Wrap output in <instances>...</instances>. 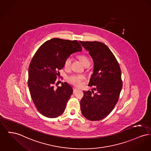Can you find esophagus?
Segmentation results:
<instances>
[{
	"mask_svg": "<svg viewBox=\"0 0 151 151\" xmlns=\"http://www.w3.org/2000/svg\"><path fill=\"white\" fill-rule=\"evenodd\" d=\"M78 90V89L76 88H73V93H75Z\"/></svg>",
	"mask_w": 151,
	"mask_h": 151,
	"instance_id": "obj_1",
	"label": "esophagus"
}]
</instances>
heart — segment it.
<instances>
[{
	"label": "heart",
	"instance_id": "b5f03b06",
	"mask_svg": "<svg viewBox=\"0 0 151 151\" xmlns=\"http://www.w3.org/2000/svg\"><path fill=\"white\" fill-rule=\"evenodd\" d=\"M79 58L80 60L81 63L84 65H88L90 64V60L85 55H80L79 56ZM71 62H72V58L71 57H68L67 58L64 62V67L65 68H69L71 67ZM85 79V76L83 75L80 74H75L72 76H70L68 78V80L73 85L76 86V87H79L81 85L82 81Z\"/></svg>",
	"mask_w": 151,
	"mask_h": 151
}]
</instances>
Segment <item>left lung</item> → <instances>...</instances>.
<instances>
[{"label":"left lung","mask_w":151,"mask_h":151,"mask_svg":"<svg viewBox=\"0 0 151 151\" xmlns=\"http://www.w3.org/2000/svg\"><path fill=\"white\" fill-rule=\"evenodd\" d=\"M81 45L93 59V71L88 86H95L96 93L83 91L80 101L83 115L91 121L100 120L114 109L123 87L122 72L114 55L99 42H82Z\"/></svg>","instance_id":"8db88e82"}]
</instances>
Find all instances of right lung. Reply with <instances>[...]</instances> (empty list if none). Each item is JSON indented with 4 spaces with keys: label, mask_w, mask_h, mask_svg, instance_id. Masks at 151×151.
<instances>
[{
    "label": "right lung",
    "mask_w": 151,
    "mask_h": 151,
    "mask_svg": "<svg viewBox=\"0 0 151 151\" xmlns=\"http://www.w3.org/2000/svg\"><path fill=\"white\" fill-rule=\"evenodd\" d=\"M81 50L77 40L53 38L36 52L28 68V85L33 102L42 115L55 118L64 112L73 89L66 82L56 88L55 81L65 59Z\"/></svg>",
    "instance_id": "add662e5"
}]
</instances>
